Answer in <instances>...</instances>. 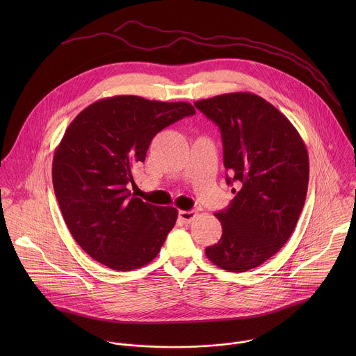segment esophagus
<instances>
[{"instance_id":"1","label":"esophagus","mask_w":356,"mask_h":356,"mask_svg":"<svg viewBox=\"0 0 356 356\" xmlns=\"http://www.w3.org/2000/svg\"><path fill=\"white\" fill-rule=\"evenodd\" d=\"M196 215H197L196 211H179L178 216H179V220L182 223H191L195 219Z\"/></svg>"}]
</instances>
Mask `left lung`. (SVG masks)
<instances>
[{"instance_id": "obj_1", "label": "left lung", "mask_w": 356, "mask_h": 356, "mask_svg": "<svg viewBox=\"0 0 356 356\" xmlns=\"http://www.w3.org/2000/svg\"><path fill=\"white\" fill-rule=\"evenodd\" d=\"M220 130L223 164L238 191L215 213L220 240L205 250L218 267L244 273L277 254L292 236L308 188V153L293 124L252 93H229L195 102Z\"/></svg>"}]
</instances>
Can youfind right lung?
I'll return each instance as SVG.
<instances>
[{"label":"right lung","mask_w":356,"mask_h":356,"mask_svg":"<svg viewBox=\"0 0 356 356\" xmlns=\"http://www.w3.org/2000/svg\"><path fill=\"white\" fill-rule=\"evenodd\" d=\"M196 109L189 102L115 96L93 102L67 127L51 178L64 222L79 247L118 271L152 261L177 222L174 207L131 196V168L153 137Z\"/></svg>","instance_id":"add662e5"}]
</instances>
